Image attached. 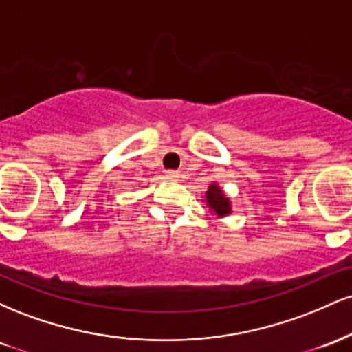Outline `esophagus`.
<instances>
[{
	"mask_svg": "<svg viewBox=\"0 0 352 352\" xmlns=\"http://www.w3.org/2000/svg\"><path fill=\"white\" fill-rule=\"evenodd\" d=\"M167 177L170 180H180L182 179V173L177 172V170H168L167 172Z\"/></svg>",
	"mask_w": 352,
	"mask_h": 352,
	"instance_id": "1",
	"label": "esophagus"
}]
</instances>
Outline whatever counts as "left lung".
<instances>
[{"instance_id": "left-lung-1", "label": "left lung", "mask_w": 352, "mask_h": 352, "mask_svg": "<svg viewBox=\"0 0 352 352\" xmlns=\"http://www.w3.org/2000/svg\"><path fill=\"white\" fill-rule=\"evenodd\" d=\"M205 204L210 208V212L215 213L217 217H227L232 213V201L225 195L223 188L220 185L210 184L207 192H205Z\"/></svg>"}]
</instances>
